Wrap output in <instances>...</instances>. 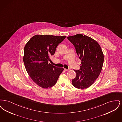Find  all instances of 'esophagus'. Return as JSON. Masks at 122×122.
Segmentation results:
<instances>
[{"mask_svg": "<svg viewBox=\"0 0 122 122\" xmlns=\"http://www.w3.org/2000/svg\"><path fill=\"white\" fill-rule=\"evenodd\" d=\"M64 70L65 71H68L69 70H68V69H64Z\"/></svg>", "mask_w": 122, "mask_h": 122, "instance_id": "34e87169", "label": "esophagus"}]
</instances>
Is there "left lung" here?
I'll return each mask as SVG.
<instances>
[{"instance_id":"8db88e82","label":"left lung","mask_w":122,"mask_h":122,"mask_svg":"<svg viewBox=\"0 0 122 122\" xmlns=\"http://www.w3.org/2000/svg\"><path fill=\"white\" fill-rule=\"evenodd\" d=\"M67 38L81 60L80 69L74 70L76 76L72 80V84L78 89H86L98 77L103 64V53L98 42L87 36L77 34Z\"/></svg>"}]
</instances>
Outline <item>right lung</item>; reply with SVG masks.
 <instances>
[{
	"mask_svg": "<svg viewBox=\"0 0 122 122\" xmlns=\"http://www.w3.org/2000/svg\"><path fill=\"white\" fill-rule=\"evenodd\" d=\"M66 36L35 35L24 47L23 62L26 70L32 81L39 86L47 89L55 85L64 70L51 64L50 57L55 52L58 44Z\"/></svg>",
	"mask_w": 122,
	"mask_h": 122,
	"instance_id": "1",
	"label": "right lung"
}]
</instances>
